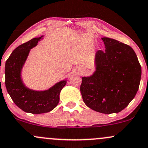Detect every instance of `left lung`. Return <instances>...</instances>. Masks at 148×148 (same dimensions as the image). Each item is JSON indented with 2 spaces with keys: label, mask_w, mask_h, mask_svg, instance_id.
<instances>
[{
  "label": "left lung",
  "mask_w": 148,
  "mask_h": 148,
  "mask_svg": "<svg viewBox=\"0 0 148 148\" xmlns=\"http://www.w3.org/2000/svg\"><path fill=\"white\" fill-rule=\"evenodd\" d=\"M105 50L95 56V70L83 77L80 90L84 103L94 111L118 113L128 106L138 90L141 66L131 47L102 38Z\"/></svg>",
  "instance_id": "obj_1"
}]
</instances>
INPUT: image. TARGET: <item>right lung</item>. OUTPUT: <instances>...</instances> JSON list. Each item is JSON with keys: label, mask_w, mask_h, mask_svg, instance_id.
<instances>
[{"label": "right lung", "mask_w": 148, "mask_h": 148, "mask_svg": "<svg viewBox=\"0 0 148 148\" xmlns=\"http://www.w3.org/2000/svg\"><path fill=\"white\" fill-rule=\"evenodd\" d=\"M43 36L34 38L16 48L5 62V87L12 100L22 110L32 114L46 113L53 110L60 101V94L66 79L56 83L48 90H35L24 84L22 71L30 50L38 44Z\"/></svg>", "instance_id": "add662e5"}]
</instances>
